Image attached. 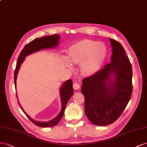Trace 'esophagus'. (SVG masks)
<instances>
[{"label": "esophagus", "instance_id": "esophagus-1", "mask_svg": "<svg viewBox=\"0 0 147 147\" xmlns=\"http://www.w3.org/2000/svg\"><path fill=\"white\" fill-rule=\"evenodd\" d=\"M80 84L77 82H75L74 84H73V88L75 89V90H78L80 89Z\"/></svg>", "mask_w": 147, "mask_h": 147}]
</instances>
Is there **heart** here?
I'll use <instances>...</instances> for the list:
<instances>
[{"instance_id":"1","label":"heart","mask_w":147,"mask_h":147,"mask_svg":"<svg viewBox=\"0 0 147 147\" xmlns=\"http://www.w3.org/2000/svg\"><path fill=\"white\" fill-rule=\"evenodd\" d=\"M107 49L102 42L82 40L69 47L65 61L70 65L81 63V69L86 74H94L100 69L105 60Z\"/></svg>"}]
</instances>
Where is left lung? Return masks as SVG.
I'll list each match as a JSON object with an SVG mask.
<instances>
[{
  "instance_id": "obj_1",
  "label": "left lung",
  "mask_w": 147,
  "mask_h": 147,
  "mask_svg": "<svg viewBox=\"0 0 147 147\" xmlns=\"http://www.w3.org/2000/svg\"><path fill=\"white\" fill-rule=\"evenodd\" d=\"M111 63L91 76L83 79L81 92L85 98V113L95 125L103 126L118 119L132 92V70L125 50L110 39Z\"/></svg>"
}]
</instances>
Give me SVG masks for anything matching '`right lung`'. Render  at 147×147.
<instances>
[{"mask_svg":"<svg viewBox=\"0 0 147 147\" xmlns=\"http://www.w3.org/2000/svg\"><path fill=\"white\" fill-rule=\"evenodd\" d=\"M60 36L59 34H53L51 36H47L40 37V38H37L31 42L30 43L25 45L24 49L22 50L20 55L18 58L17 63H16V68L14 73V83L16 88V78H17V75L18 73L19 69L22 65V63H23L25 57L28 55H30L34 52H38L39 50L46 49H50V48H55L58 45V42L60 40ZM73 81L71 79L67 80L66 81L64 82L63 85L61 86L60 89V95L61 97V111L59 114H58L55 118H53L52 120H50L49 121H45V122H41V121H37L34 119H32L30 116H29L26 112H25L22 107L20 106V104L19 101L18 100V103L19 105L22 109V111L24 112L25 115L29 118L31 122H32L34 124L38 125L40 127H52L56 125L58 122L61 119L63 115L65 110L66 105L67 103H68V100L70 99L71 96L73 94ZM17 97V96H16ZM18 98V97H17Z\"/></svg>","mask_w":147,"mask_h":147,"instance_id":"add662e5","label":"right lung"}]
</instances>
